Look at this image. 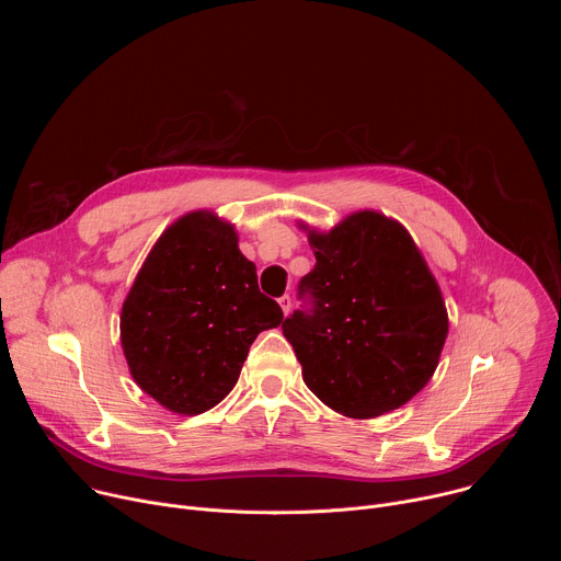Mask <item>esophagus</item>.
I'll return each mask as SVG.
<instances>
[{
	"mask_svg": "<svg viewBox=\"0 0 561 561\" xmlns=\"http://www.w3.org/2000/svg\"><path fill=\"white\" fill-rule=\"evenodd\" d=\"M277 301H279V306H282V312H284V314H288V312H290V308H293V299H290V295H282Z\"/></svg>",
	"mask_w": 561,
	"mask_h": 561,
	"instance_id": "34e87169",
	"label": "esophagus"
}]
</instances>
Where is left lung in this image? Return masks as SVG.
I'll return each mask as SVG.
<instances>
[{"instance_id":"left-lung-1","label":"left lung","mask_w":561,"mask_h":561,"mask_svg":"<svg viewBox=\"0 0 561 561\" xmlns=\"http://www.w3.org/2000/svg\"><path fill=\"white\" fill-rule=\"evenodd\" d=\"M308 239L317 264L297 286L301 308L282 322L306 386L346 417L404 407L433 377L448 335L439 286L413 237L362 210Z\"/></svg>"}]
</instances>
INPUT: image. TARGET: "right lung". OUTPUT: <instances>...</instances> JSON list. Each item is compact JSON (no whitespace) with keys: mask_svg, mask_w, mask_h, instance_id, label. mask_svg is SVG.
<instances>
[{"mask_svg":"<svg viewBox=\"0 0 561 561\" xmlns=\"http://www.w3.org/2000/svg\"><path fill=\"white\" fill-rule=\"evenodd\" d=\"M282 317L234 228L197 210L157 239L137 273L122 306V348L144 392L199 415L232 390L255 337Z\"/></svg>","mask_w":561,"mask_h":561,"instance_id":"add662e5","label":"right lung"}]
</instances>
